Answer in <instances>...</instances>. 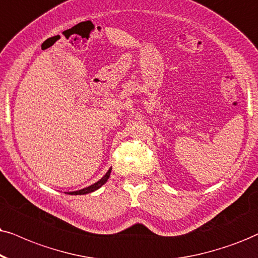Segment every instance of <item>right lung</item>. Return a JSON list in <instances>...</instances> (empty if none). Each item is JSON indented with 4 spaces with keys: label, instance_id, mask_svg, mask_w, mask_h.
Wrapping results in <instances>:
<instances>
[{
    "label": "right lung",
    "instance_id": "1",
    "mask_svg": "<svg viewBox=\"0 0 258 258\" xmlns=\"http://www.w3.org/2000/svg\"><path fill=\"white\" fill-rule=\"evenodd\" d=\"M110 171H112V168H110L109 170L106 172V175L103 176V177L101 178V180L95 182V183H94V184L89 185V187L80 189V190H76V191H69V193H68V194H70V195H84V194H88V193H93V191L97 190V189H99L100 187H102V185L105 184L107 181H108V178H109V176H110Z\"/></svg>",
    "mask_w": 258,
    "mask_h": 258
}]
</instances>
